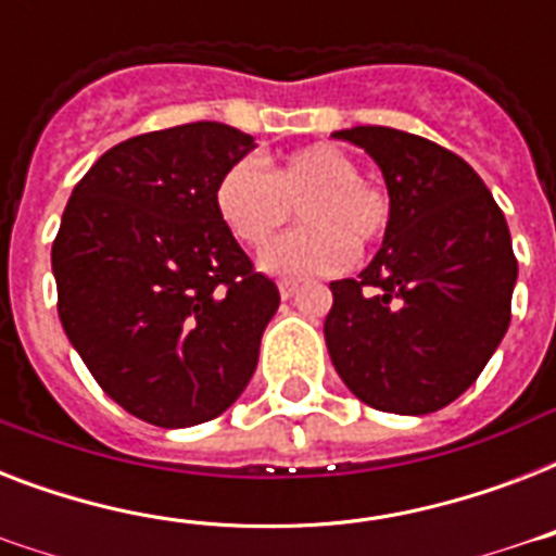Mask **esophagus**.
Here are the masks:
<instances>
[{"mask_svg":"<svg viewBox=\"0 0 556 556\" xmlns=\"http://www.w3.org/2000/svg\"><path fill=\"white\" fill-rule=\"evenodd\" d=\"M279 294H282V300H291V296L296 294L294 279H282V282H279Z\"/></svg>","mask_w":556,"mask_h":556,"instance_id":"obj_1","label":"esophagus"}]
</instances>
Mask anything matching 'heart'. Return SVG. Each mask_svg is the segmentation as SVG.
Masks as SVG:
<instances>
[{
  "instance_id": "heart-1",
  "label": "heart",
  "mask_w": 556,
  "mask_h": 556,
  "mask_svg": "<svg viewBox=\"0 0 556 556\" xmlns=\"http://www.w3.org/2000/svg\"><path fill=\"white\" fill-rule=\"evenodd\" d=\"M213 204L222 225L248 248H262L286 225L294 207L305 225L262 253L277 277H312L346 268L387 233L389 195L366 176L352 152L334 143H308L265 169L239 159L218 176Z\"/></svg>"
}]
</instances>
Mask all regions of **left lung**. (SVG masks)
<instances>
[{
    "label": "left lung",
    "mask_w": 556,
    "mask_h": 556,
    "mask_svg": "<svg viewBox=\"0 0 556 556\" xmlns=\"http://www.w3.org/2000/svg\"><path fill=\"white\" fill-rule=\"evenodd\" d=\"M334 138L369 152L389 190V225L357 279L331 282L326 346L364 404L435 413L465 392L505 338L517 256L508 222L456 152L389 126Z\"/></svg>",
    "instance_id": "8db88e82"
}]
</instances>
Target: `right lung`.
<instances>
[{"label": "right lung", "instance_id": "obj_1", "mask_svg": "<svg viewBox=\"0 0 556 556\" xmlns=\"http://www.w3.org/2000/svg\"><path fill=\"white\" fill-rule=\"evenodd\" d=\"M253 147L216 121L135 135L65 204L51 248L60 323L100 389L155 427L225 413L279 308L213 204L218 176Z\"/></svg>", "mask_w": 556, "mask_h": 556}]
</instances>
